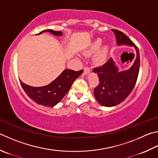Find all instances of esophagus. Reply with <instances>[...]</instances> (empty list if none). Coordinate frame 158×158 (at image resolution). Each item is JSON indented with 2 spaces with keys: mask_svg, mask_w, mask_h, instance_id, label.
Wrapping results in <instances>:
<instances>
[{
  "mask_svg": "<svg viewBox=\"0 0 158 158\" xmlns=\"http://www.w3.org/2000/svg\"><path fill=\"white\" fill-rule=\"evenodd\" d=\"M90 68H89L88 67H85L84 68V74H87L88 73H90Z\"/></svg>",
  "mask_w": 158,
  "mask_h": 158,
  "instance_id": "34e87169",
  "label": "esophagus"
}]
</instances>
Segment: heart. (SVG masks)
<instances>
[{
  "label": "heart",
  "instance_id": "1",
  "mask_svg": "<svg viewBox=\"0 0 158 158\" xmlns=\"http://www.w3.org/2000/svg\"><path fill=\"white\" fill-rule=\"evenodd\" d=\"M102 45V40L101 39H97L96 41L93 42V44H92L90 46L89 52L90 53H94L97 52L98 51L100 48H101ZM107 52H108V48L106 47H104L102 48L101 51H99V52L97 54L95 57L94 58V63L97 65H103L105 64L107 58Z\"/></svg>",
  "mask_w": 158,
  "mask_h": 158
}]
</instances>
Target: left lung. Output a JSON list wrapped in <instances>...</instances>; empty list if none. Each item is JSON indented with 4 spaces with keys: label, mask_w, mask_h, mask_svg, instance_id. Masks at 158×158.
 Returning a JSON list of instances; mask_svg holds the SVG:
<instances>
[{
    "label": "left lung",
    "mask_w": 158,
    "mask_h": 158,
    "mask_svg": "<svg viewBox=\"0 0 158 158\" xmlns=\"http://www.w3.org/2000/svg\"><path fill=\"white\" fill-rule=\"evenodd\" d=\"M119 45L134 46L136 58L133 65L128 70L119 72L112 58L102 66L93 68V72L99 77V84L94 89V97L99 104L111 107L122 103L130 94L135 85L138 77L140 56L138 48L124 33L117 30H112Z\"/></svg>",
    "instance_id": "left-lung-1"
}]
</instances>
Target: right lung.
<instances>
[{
  "label": "right lung",
  "instance_id": "1",
  "mask_svg": "<svg viewBox=\"0 0 158 158\" xmlns=\"http://www.w3.org/2000/svg\"><path fill=\"white\" fill-rule=\"evenodd\" d=\"M44 31H49L56 36H61L62 32L52 30H45L38 34ZM83 73V70L74 71L66 69L54 79L50 84L42 87H32L23 83L20 80V83L28 97L36 104L45 106L48 107H53L58 104L64 98L66 93L69 91L73 82L75 81Z\"/></svg>",
  "mask_w": 158,
  "mask_h": 158
}]
</instances>
